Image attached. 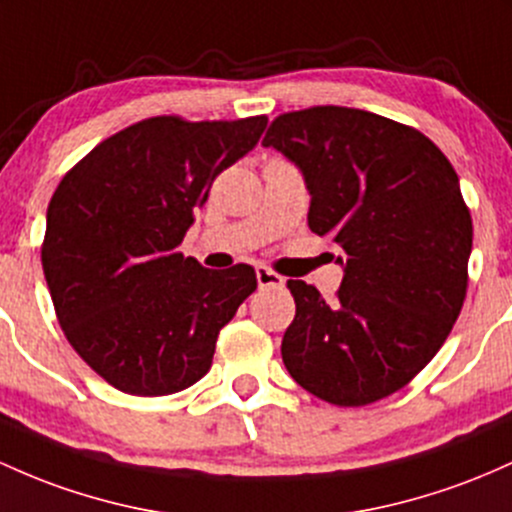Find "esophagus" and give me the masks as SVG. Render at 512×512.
<instances>
[{"label":"esophagus","mask_w":512,"mask_h":512,"mask_svg":"<svg viewBox=\"0 0 512 512\" xmlns=\"http://www.w3.org/2000/svg\"><path fill=\"white\" fill-rule=\"evenodd\" d=\"M257 284H260V289H279V286H284V279L279 277L277 272H272V269L267 267H257Z\"/></svg>","instance_id":"obj_1"}]
</instances>
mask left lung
<instances>
[{
	"mask_svg": "<svg viewBox=\"0 0 512 512\" xmlns=\"http://www.w3.org/2000/svg\"><path fill=\"white\" fill-rule=\"evenodd\" d=\"M262 145L299 167L308 228L345 252L335 303L299 279L286 284L296 316L284 367L335 406L391 396L462 311L474 228L457 172L420 131L347 106L277 116Z\"/></svg>",
	"mask_w": 512,
	"mask_h": 512,
	"instance_id": "1",
	"label": "left lung"
}]
</instances>
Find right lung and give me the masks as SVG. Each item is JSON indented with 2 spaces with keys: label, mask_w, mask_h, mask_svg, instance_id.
Instances as JSON below:
<instances>
[{
  "label": "right lung",
  "mask_w": 512,
  "mask_h": 512,
  "mask_svg": "<svg viewBox=\"0 0 512 512\" xmlns=\"http://www.w3.org/2000/svg\"><path fill=\"white\" fill-rule=\"evenodd\" d=\"M265 116H155L101 140L55 189L41 260L65 338L114 389L167 396L211 369L255 269L177 252L211 182L250 153Z\"/></svg>",
  "instance_id": "right-lung-1"
}]
</instances>
